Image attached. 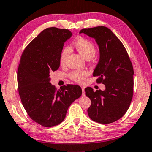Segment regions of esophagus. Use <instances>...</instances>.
<instances>
[{
	"mask_svg": "<svg viewBox=\"0 0 152 152\" xmlns=\"http://www.w3.org/2000/svg\"><path fill=\"white\" fill-rule=\"evenodd\" d=\"M81 89H82V94L84 96V95L86 94V92H85V88H83V87H82Z\"/></svg>",
	"mask_w": 152,
	"mask_h": 152,
	"instance_id": "1",
	"label": "esophagus"
}]
</instances>
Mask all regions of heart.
<instances>
[{
	"instance_id": "obj_1",
	"label": "heart",
	"mask_w": 152,
	"mask_h": 152,
	"mask_svg": "<svg viewBox=\"0 0 152 152\" xmlns=\"http://www.w3.org/2000/svg\"><path fill=\"white\" fill-rule=\"evenodd\" d=\"M75 48L81 54L83 57L86 60H90L94 57L96 53V49L94 44L90 40L86 38H79L74 44ZM70 53L69 47L62 48L60 54V63L62 65L65 64L66 58ZM88 76V73L86 71H73L69 74V78L76 83L83 82L85 78Z\"/></svg>"
}]
</instances>
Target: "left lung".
Masks as SVG:
<instances>
[{
    "instance_id": "left-lung-1",
    "label": "left lung",
    "mask_w": 152,
    "mask_h": 152,
    "mask_svg": "<svg viewBox=\"0 0 152 152\" xmlns=\"http://www.w3.org/2000/svg\"><path fill=\"white\" fill-rule=\"evenodd\" d=\"M80 33L94 38L100 50V59L93 73L96 82L106 90L86 88L91 100L88 113L91 120L108 124L122 117L130 106L133 95V68L124 46L105 26L83 28Z\"/></svg>"
}]
</instances>
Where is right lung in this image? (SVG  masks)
<instances>
[{"mask_svg":"<svg viewBox=\"0 0 152 152\" xmlns=\"http://www.w3.org/2000/svg\"><path fill=\"white\" fill-rule=\"evenodd\" d=\"M72 35L67 29L46 28L22 53L17 71L18 90L22 104L34 122L52 127L64 120L72 103L81 96L76 85L59 90L50 83V74L60 67V54Z\"/></svg>","mask_w":152,"mask_h":152,"instance_id":"right-lung-1","label":"right lung"}]
</instances>
